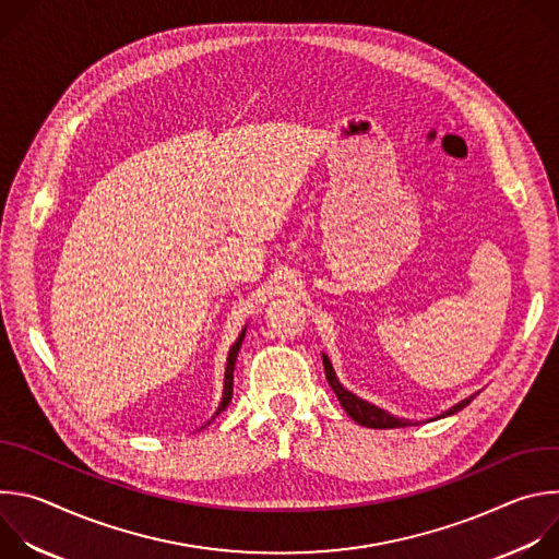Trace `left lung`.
Here are the masks:
<instances>
[{"mask_svg": "<svg viewBox=\"0 0 559 559\" xmlns=\"http://www.w3.org/2000/svg\"><path fill=\"white\" fill-rule=\"evenodd\" d=\"M323 365H325V376H328L330 386L334 389V393H336V397L341 401L343 409L347 412V416H349L354 423H358V425H362V427H371V429H395V427H407V425H412L409 420H405V418H395V416H391V414H386V412L378 409L376 405L365 403L362 397H358L356 393L347 391V389L338 382V378H336V373H334V367H332V362H330V358H328L325 354H323ZM475 395H477V393H473V395L464 397V401H460L457 405H453V407H451L449 412H444L440 418L462 412V409L473 401Z\"/></svg>", "mask_w": 559, "mask_h": 559, "instance_id": "left-lung-1", "label": "left lung"}]
</instances>
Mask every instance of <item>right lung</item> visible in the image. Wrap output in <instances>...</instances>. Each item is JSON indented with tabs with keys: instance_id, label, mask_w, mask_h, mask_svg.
Segmentation results:
<instances>
[{
	"instance_id": "add662e5",
	"label": "right lung",
	"mask_w": 559,
	"mask_h": 559,
	"mask_svg": "<svg viewBox=\"0 0 559 559\" xmlns=\"http://www.w3.org/2000/svg\"><path fill=\"white\" fill-rule=\"evenodd\" d=\"M243 338H246V330L241 332V336L236 338V343L229 347L227 365H225V380H223V397H221V405H218V409H216L214 416H218L221 412H225L227 405H229V401H231V393H234V365H236L238 349H241V345H243Z\"/></svg>"
}]
</instances>
